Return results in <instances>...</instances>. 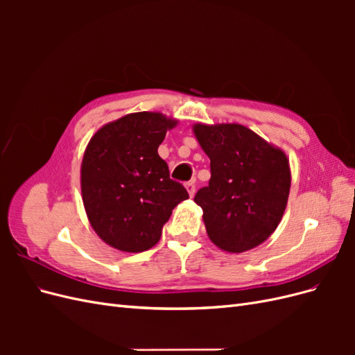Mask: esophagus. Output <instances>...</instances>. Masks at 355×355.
<instances>
[{"label": "esophagus", "instance_id": "obj_1", "mask_svg": "<svg viewBox=\"0 0 355 355\" xmlns=\"http://www.w3.org/2000/svg\"><path fill=\"white\" fill-rule=\"evenodd\" d=\"M185 188H187V191H188V194H189V197H194V194H196V182H188V184H185Z\"/></svg>", "mask_w": 355, "mask_h": 355}]
</instances>
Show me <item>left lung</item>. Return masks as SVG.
I'll return each instance as SVG.
<instances>
[{"mask_svg": "<svg viewBox=\"0 0 355 355\" xmlns=\"http://www.w3.org/2000/svg\"><path fill=\"white\" fill-rule=\"evenodd\" d=\"M192 132L210 158L209 187L194 198L209 239L228 253L254 249L271 237L287 206L286 153L241 124L197 123Z\"/></svg>", "mask_w": 355, "mask_h": 355, "instance_id": "left-lung-1", "label": "left lung"}]
</instances>
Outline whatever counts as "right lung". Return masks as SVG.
I'll list each match as a JSON object with an SVG mask.
<instances>
[{
	"instance_id": "right-lung-1",
	"label": "right lung",
	"mask_w": 355,
	"mask_h": 355,
	"mask_svg": "<svg viewBox=\"0 0 355 355\" xmlns=\"http://www.w3.org/2000/svg\"><path fill=\"white\" fill-rule=\"evenodd\" d=\"M178 120L161 112H133L102 125L85 148L81 196L101 240L127 253L154 247L187 189L170 179L158 146Z\"/></svg>"
}]
</instances>
